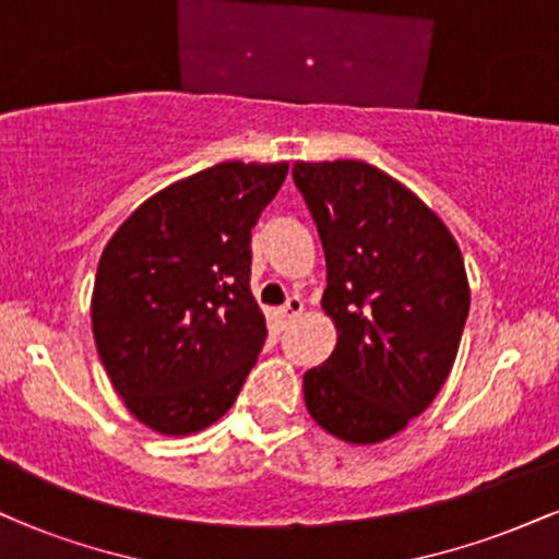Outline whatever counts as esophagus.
<instances>
[{
    "label": "esophagus",
    "instance_id": "esophagus-1",
    "mask_svg": "<svg viewBox=\"0 0 559 559\" xmlns=\"http://www.w3.org/2000/svg\"><path fill=\"white\" fill-rule=\"evenodd\" d=\"M301 310H305V301H301L299 297H288L286 299V305L281 307V320H284V323H292V320H297L299 316H301Z\"/></svg>",
    "mask_w": 559,
    "mask_h": 559
}]
</instances>
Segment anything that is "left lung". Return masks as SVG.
Returning <instances> with one entry per match:
<instances>
[{
	"label": "left lung",
	"instance_id": "left-lung-1",
	"mask_svg": "<svg viewBox=\"0 0 559 559\" xmlns=\"http://www.w3.org/2000/svg\"><path fill=\"white\" fill-rule=\"evenodd\" d=\"M325 252L331 357L305 373L312 420L349 444L400 433L444 386L471 288L457 241L431 207L360 159L297 163Z\"/></svg>",
	"mask_w": 559,
	"mask_h": 559
}]
</instances>
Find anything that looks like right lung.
Segmentation results:
<instances>
[{
	"instance_id": "add662e5",
	"label": "right lung",
	"mask_w": 559,
	"mask_h": 559,
	"mask_svg": "<svg viewBox=\"0 0 559 559\" xmlns=\"http://www.w3.org/2000/svg\"><path fill=\"white\" fill-rule=\"evenodd\" d=\"M286 163H221L146 199L99 258L96 352L133 418L189 436L228 413L265 344L252 228Z\"/></svg>"
}]
</instances>
